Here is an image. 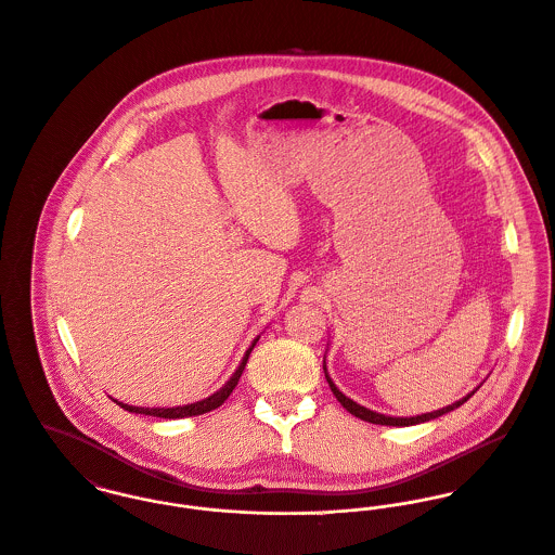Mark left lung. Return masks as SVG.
I'll use <instances>...</instances> for the list:
<instances>
[{
	"label": "left lung",
	"mask_w": 555,
	"mask_h": 555,
	"mask_svg": "<svg viewBox=\"0 0 555 555\" xmlns=\"http://www.w3.org/2000/svg\"><path fill=\"white\" fill-rule=\"evenodd\" d=\"M323 372H325V378H327V383H330V389L334 391V396H336V400L351 413V415H356V417H360V420H364V422H369V424H376V426H417V424H424V422H430V420H436V417H440V415H444V413H451L453 409H457V406H462L475 391H470L468 396H464L462 400H457V402H453V404H449V406H442V409H438V411H431V413H424V415H415V417H389V415H380V413H376V411H370L366 406H362V404H358V402H353L351 398H347L336 385H334V380L330 378V374H327V369H325V360H323Z\"/></svg>",
	"instance_id": "8db88e82"
}]
</instances>
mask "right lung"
Here are the masks:
<instances>
[{
    "mask_svg": "<svg viewBox=\"0 0 555 555\" xmlns=\"http://www.w3.org/2000/svg\"><path fill=\"white\" fill-rule=\"evenodd\" d=\"M257 340H259V336L250 343V347H248L247 353H245V358H243V362H241V366L230 376V380H228L221 389H217L212 396H208V398H204V400H197V402H193V404H183V406H170V409H155V406H153V409H149V406L144 409V406H129V404H124V402H119V400H115V402H117L121 409H125V411H129V413L151 415V417H162V420H183V417L204 415V413H208V411L221 406V404L230 398V393H232L234 387L238 385V378H241L243 370L247 366L248 356H250L253 347L257 345Z\"/></svg>",
    "mask_w": 555,
    "mask_h": 555,
    "instance_id": "right-lung-1",
    "label": "right lung"
}]
</instances>
